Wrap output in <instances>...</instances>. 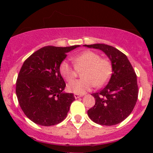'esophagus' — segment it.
Segmentation results:
<instances>
[{"label": "esophagus", "mask_w": 153, "mask_h": 153, "mask_svg": "<svg viewBox=\"0 0 153 153\" xmlns=\"http://www.w3.org/2000/svg\"><path fill=\"white\" fill-rule=\"evenodd\" d=\"M82 96V95H78V94H75V95H74V97H75V98H80V97H81Z\"/></svg>", "instance_id": "obj_1"}]
</instances>
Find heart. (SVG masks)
I'll list each match as a JSON object with an SVG mask.
<instances>
[{"label":"heart","mask_w":153,"mask_h":153,"mask_svg":"<svg viewBox=\"0 0 153 153\" xmlns=\"http://www.w3.org/2000/svg\"><path fill=\"white\" fill-rule=\"evenodd\" d=\"M75 66L67 61H64L60 65V72L63 78L70 82L77 76L78 70L84 69L81 76L83 78L69 83L67 89L78 95H82L91 90L94 86L100 87L107 82L112 73V65L109 60L101 58L99 54L91 50H86L72 58Z\"/></svg>","instance_id":"1"}]
</instances>
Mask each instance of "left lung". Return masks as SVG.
Segmentation results:
<instances>
[{
	"mask_svg": "<svg viewBox=\"0 0 153 153\" xmlns=\"http://www.w3.org/2000/svg\"><path fill=\"white\" fill-rule=\"evenodd\" d=\"M104 52L110 60L112 73L106 86L100 92L92 93L95 106L87 111L95 123L112 126L122 122L135 107L138 95L137 76L123 52L112 46L103 44L84 45Z\"/></svg>",
	"mask_w": 153,
	"mask_h": 153,
	"instance_id": "8db88e82",
	"label": "left lung"
}]
</instances>
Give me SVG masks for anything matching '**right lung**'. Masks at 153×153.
I'll return each instance as SVG.
<instances>
[{
  "label": "right lung",
  "instance_id": "obj_1",
  "mask_svg": "<svg viewBox=\"0 0 153 153\" xmlns=\"http://www.w3.org/2000/svg\"><path fill=\"white\" fill-rule=\"evenodd\" d=\"M79 47L47 46L24 61L16 81V95L23 112L36 124L52 126L67 117L75 97L63 92L66 84L60 65L67 52Z\"/></svg>",
  "mask_w": 153,
  "mask_h": 153
}]
</instances>
